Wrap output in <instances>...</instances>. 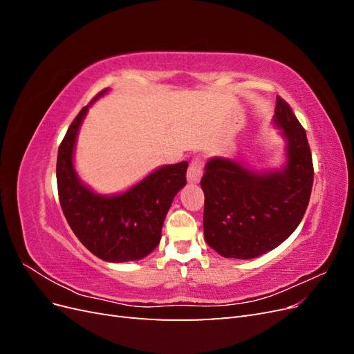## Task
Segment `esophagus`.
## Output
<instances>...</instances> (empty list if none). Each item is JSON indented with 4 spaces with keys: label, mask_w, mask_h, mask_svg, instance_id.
<instances>
[{
    "label": "esophagus",
    "mask_w": 354,
    "mask_h": 354,
    "mask_svg": "<svg viewBox=\"0 0 354 354\" xmlns=\"http://www.w3.org/2000/svg\"><path fill=\"white\" fill-rule=\"evenodd\" d=\"M202 160L201 158H194L189 165L187 169V181L189 183H199V180L202 177Z\"/></svg>",
    "instance_id": "obj_1"
}]
</instances>
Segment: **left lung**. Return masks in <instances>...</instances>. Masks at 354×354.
Segmentation results:
<instances>
[{"label":"left lung","mask_w":354,"mask_h":354,"mask_svg":"<svg viewBox=\"0 0 354 354\" xmlns=\"http://www.w3.org/2000/svg\"><path fill=\"white\" fill-rule=\"evenodd\" d=\"M274 124L288 142L283 169L255 173L224 158L205 165L203 236L226 259L248 260L272 251L291 236L307 209L315 174L312 152L306 130L281 95Z\"/></svg>","instance_id":"obj_1"}]
</instances>
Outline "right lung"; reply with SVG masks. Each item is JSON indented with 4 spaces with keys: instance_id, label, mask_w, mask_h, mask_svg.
<instances>
[{
    "instance_id": "1",
    "label": "right lung",
    "mask_w": 354,
    "mask_h": 354,
    "mask_svg": "<svg viewBox=\"0 0 354 354\" xmlns=\"http://www.w3.org/2000/svg\"><path fill=\"white\" fill-rule=\"evenodd\" d=\"M94 100L81 109L59 146L56 176L60 207L75 236L95 257L111 263L136 261L158 246L167 212L177 192L186 185L189 164L183 160L160 167L121 195L94 194L81 183L72 162L80 125Z\"/></svg>"
}]
</instances>
